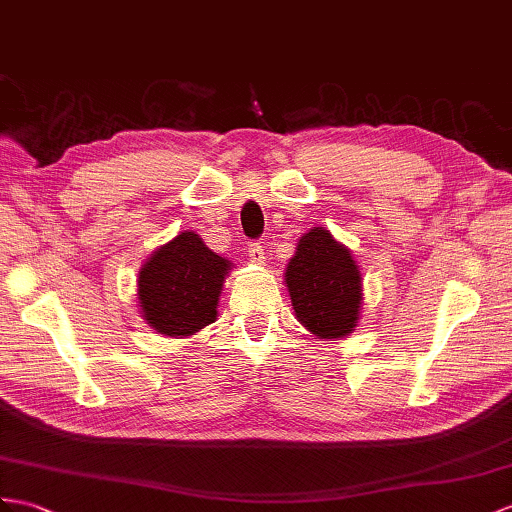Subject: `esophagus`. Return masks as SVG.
Returning a JSON list of instances; mask_svg holds the SVG:
<instances>
[{"label": "esophagus", "mask_w": 512, "mask_h": 512, "mask_svg": "<svg viewBox=\"0 0 512 512\" xmlns=\"http://www.w3.org/2000/svg\"><path fill=\"white\" fill-rule=\"evenodd\" d=\"M247 254H249V260H252L254 265H265V252H263V245L260 243H249L247 245Z\"/></svg>", "instance_id": "esophagus-1"}]
</instances>
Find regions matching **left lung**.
Returning <instances> with one entry per match:
<instances>
[{
	"instance_id": "left-lung-1",
	"label": "left lung",
	"mask_w": 512,
	"mask_h": 512,
	"mask_svg": "<svg viewBox=\"0 0 512 512\" xmlns=\"http://www.w3.org/2000/svg\"><path fill=\"white\" fill-rule=\"evenodd\" d=\"M284 284L297 321L317 339L341 341L356 330L363 278L350 249L330 230L310 228L299 236Z\"/></svg>"
}]
</instances>
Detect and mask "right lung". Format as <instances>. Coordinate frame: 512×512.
Instances as JSON below:
<instances>
[{
  "label": "right lung",
  "mask_w": 512,
  "mask_h": 512,
  "mask_svg": "<svg viewBox=\"0 0 512 512\" xmlns=\"http://www.w3.org/2000/svg\"><path fill=\"white\" fill-rule=\"evenodd\" d=\"M232 260L206 247L202 236L184 230L154 249L139 271L136 297L152 330L189 339L217 319V304Z\"/></svg>",
  "instance_id": "1"
}]
</instances>
